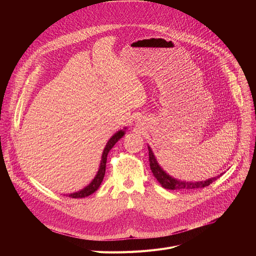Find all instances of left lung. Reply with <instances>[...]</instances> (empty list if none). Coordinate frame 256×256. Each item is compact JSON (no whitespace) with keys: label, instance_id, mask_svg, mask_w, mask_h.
Masks as SVG:
<instances>
[{"label":"left lung","instance_id":"obj_1","mask_svg":"<svg viewBox=\"0 0 256 256\" xmlns=\"http://www.w3.org/2000/svg\"><path fill=\"white\" fill-rule=\"evenodd\" d=\"M148 154H150V169L156 178V180L160 184L163 188L168 190H180V191H192L199 189V188H206L210 186L212 182L219 178L223 173H221L220 176H214L212 178H208L206 180H199V182H186V180H180L178 178H174L160 166L158 163V160L154 156V154L152 152V150L150 148V146H148Z\"/></svg>","mask_w":256,"mask_h":256}]
</instances>
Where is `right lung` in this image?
Instances as JSON below:
<instances>
[{
    "instance_id": "obj_1",
    "label": "right lung",
    "mask_w": 256,
    "mask_h": 256,
    "mask_svg": "<svg viewBox=\"0 0 256 256\" xmlns=\"http://www.w3.org/2000/svg\"><path fill=\"white\" fill-rule=\"evenodd\" d=\"M126 128L116 132L114 135L109 139V141L106 142L104 148V152H102V160H100V163L98 171L96 173V176H94V178L91 180V182L88 186H86L85 188H83L82 190H80V191L74 192V193L66 194V196H68L70 198H84V197H87V196L93 194L98 189L102 180H104V173H106V164L108 154H109V152L112 150V147L116 144V142H118V140L120 138H122L126 135Z\"/></svg>"
}]
</instances>
